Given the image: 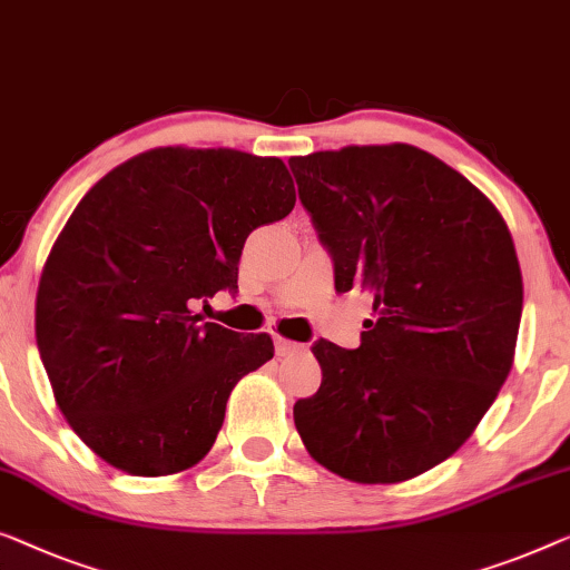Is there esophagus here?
<instances>
[{
    "mask_svg": "<svg viewBox=\"0 0 570 570\" xmlns=\"http://www.w3.org/2000/svg\"><path fill=\"white\" fill-rule=\"evenodd\" d=\"M298 350H301V344H295L291 340H283V336H275L277 357H287V354H293V352H298Z\"/></svg>",
    "mask_w": 570,
    "mask_h": 570,
    "instance_id": "obj_1",
    "label": "esophagus"
}]
</instances>
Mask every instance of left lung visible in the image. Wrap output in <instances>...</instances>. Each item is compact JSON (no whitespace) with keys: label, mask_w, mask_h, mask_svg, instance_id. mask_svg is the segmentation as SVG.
Instances as JSON below:
<instances>
[{"label":"left lung","mask_w":570,"mask_h":570,"mask_svg":"<svg viewBox=\"0 0 570 570\" xmlns=\"http://www.w3.org/2000/svg\"><path fill=\"white\" fill-rule=\"evenodd\" d=\"M336 293L373 295L357 350L318 340L321 387L293 406L311 458L354 483H401L463 448L504 385L522 318L507 220L409 144L293 156Z\"/></svg>","instance_id":"8db88e82"}]
</instances>
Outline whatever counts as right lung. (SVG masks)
<instances>
[{
	"label": "right lung",
	"mask_w": 570,
	"mask_h": 570,
	"mask_svg": "<svg viewBox=\"0 0 570 570\" xmlns=\"http://www.w3.org/2000/svg\"><path fill=\"white\" fill-rule=\"evenodd\" d=\"M293 205L277 156L183 146L134 156L81 197L40 275L36 340L61 414L105 463L171 475L208 455L230 391L275 344L193 303L236 293L246 236Z\"/></svg>",
	"instance_id": "1"
}]
</instances>
